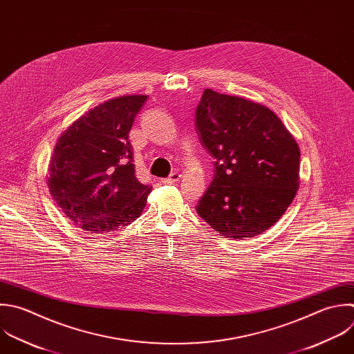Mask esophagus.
I'll return each instance as SVG.
<instances>
[{
  "instance_id": "1",
  "label": "esophagus",
  "mask_w": 354,
  "mask_h": 354,
  "mask_svg": "<svg viewBox=\"0 0 354 354\" xmlns=\"http://www.w3.org/2000/svg\"><path fill=\"white\" fill-rule=\"evenodd\" d=\"M180 178H181V174L177 173V171H174V173H171L167 178H163L162 183H163V184H174V183L180 181Z\"/></svg>"
}]
</instances>
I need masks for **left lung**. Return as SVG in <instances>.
I'll list each match as a JSON object with an SVG mask.
<instances>
[{
  "instance_id": "8db88e82",
  "label": "left lung",
  "mask_w": 354,
  "mask_h": 354,
  "mask_svg": "<svg viewBox=\"0 0 354 354\" xmlns=\"http://www.w3.org/2000/svg\"><path fill=\"white\" fill-rule=\"evenodd\" d=\"M195 130L214 159L196 213L221 236L245 239L274 225L299 187L300 151L278 116L239 97L203 91Z\"/></svg>"
}]
</instances>
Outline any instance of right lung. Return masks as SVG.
<instances>
[{"instance_id": "right-lung-1", "label": "right lung", "mask_w": 354, "mask_h": 354, "mask_svg": "<svg viewBox=\"0 0 354 354\" xmlns=\"http://www.w3.org/2000/svg\"><path fill=\"white\" fill-rule=\"evenodd\" d=\"M147 95L111 100L88 111L58 140L48 187L66 217L101 234L131 224L152 187L136 177L129 133Z\"/></svg>"}]
</instances>
